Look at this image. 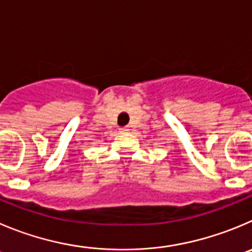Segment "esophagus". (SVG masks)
<instances>
[{
	"label": "esophagus",
	"mask_w": 252,
	"mask_h": 252,
	"mask_svg": "<svg viewBox=\"0 0 252 252\" xmlns=\"http://www.w3.org/2000/svg\"><path fill=\"white\" fill-rule=\"evenodd\" d=\"M119 131H121V133H126V131H128V129H126V128H121V129H119Z\"/></svg>",
	"instance_id": "1"
}]
</instances>
